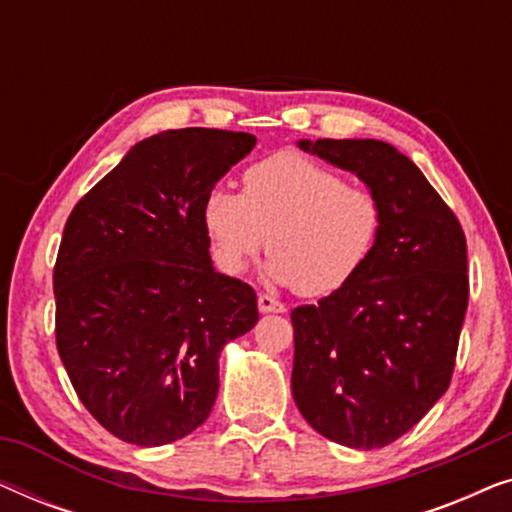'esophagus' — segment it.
I'll use <instances>...</instances> for the list:
<instances>
[{"label": "esophagus", "instance_id": "obj_1", "mask_svg": "<svg viewBox=\"0 0 512 512\" xmlns=\"http://www.w3.org/2000/svg\"><path fill=\"white\" fill-rule=\"evenodd\" d=\"M258 310H261L263 314H270V312H284L286 307H284V303H279L277 298L268 296V293H261V296H258Z\"/></svg>", "mask_w": 512, "mask_h": 512}]
</instances>
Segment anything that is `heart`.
<instances>
[{
  "label": "heart",
  "mask_w": 512,
  "mask_h": 512,
  "mask_svg": "<svg viewBox=\"0 0 512 512\" xmlns=\"http://www.w3.org/2000/svg\"><path fill=\"white\" fill-rule=\"evenodd\" d=\"M382 219L370 188L345 184L298 153L251 165L242 195L216 186L202 205L214 261L226 275H242L268 237L265 275L303 296H326L352 282L375 251Z\"/></svg>",
  "instance_id": "obj_1"
}]
</instances>
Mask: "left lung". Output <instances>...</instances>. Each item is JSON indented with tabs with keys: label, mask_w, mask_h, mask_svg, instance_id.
Listing matches in <instances>:
<instances>
[{
	"label": "left lung",
	"mask_w": 512,
	"mask_h": 512,
	"mask_svg": "<svg viewBox=\"0 0 512 512\" xmlns=\"http://www.w3.org/2000/svg\"><path fill=\"white\" fill-rule=\"evenodd\" d=\"M359 177L382 233L352 282L291 312V394L321 436L375 450L408 433L450 387L468 305L466 237L422 170L380 139H298Z\"/></svg>",
	"instance_id": "left-lung-1"
}]
</instances>
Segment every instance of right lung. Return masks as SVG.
I'll use <instances>...</instances> for the list:
<instances>
[{
  "label": "right lung",
  "instance_id": "right-lung-1",
  "mask_svg": "<svg viewBox=\"0 0 512 512\" xmlns=\"http://www.w3.org/2000/svg\"><path fill=\"white\" fill-rule=\"evenodd\" d=\"M254 146L249 132H158L69 214L55 340L81 403L125 443L158 447L198 429L223 347L256 326L254 289L216 272L202 223L207 193Z\"/></svg>",
  "mask_w": 512,
  "mask_h": 512
}]
</instances>
